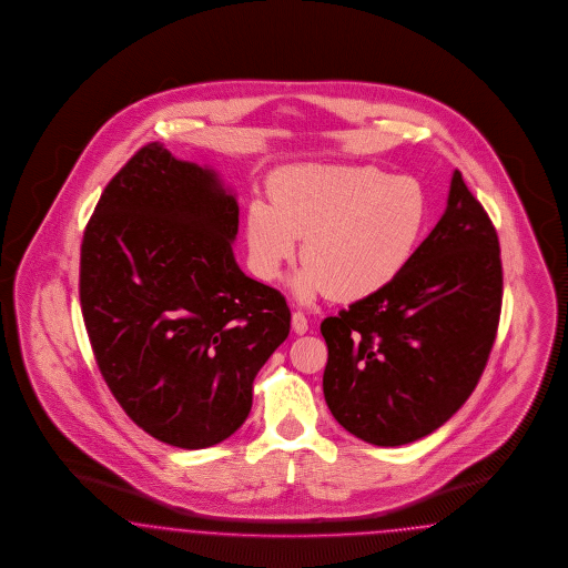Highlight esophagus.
I'll use <instances>...</instances> for the list:
<instances>
[{
    "instance_id": "34e87169",
    "label": "esophagus",
    "mask_w": 568,
    "mask_h": 568,
    "mask_svg": "<svg viewBox=\"0 0 568 568\" xmlns=\"http://www.w3.org/2000/svg\"><path fill=\"white\" fill-rule=\"evenodd\" d=\"M292 327H294L295 334H300V336L308 332V318L304 317V313L295 311L292 315Z\"/></svg>"
}]
</instances>
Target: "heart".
I'll list each match as a JSON object with an SVG mask.
<instances>
[{"mask_svg": "<svg viewBox=\"0 0 568 568\" xmlns=\"http://www.w3.org/2000/svg\"><path fill=\"white\" fill-rule=\"evenodd\" d=\"M432 222V199L414 178L376 166L311 164L278 175L271 204L253 201L245 239L253 273L274 281L295 255L302 302L329 294L364 300L385 290L420 247Z\"/></svg>", "mask_w": 568, "mask_h": 568, "instance_id": "obj_1", "label": "heart"}]
</instances>
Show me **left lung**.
I'll return each mask as SVG.
<instances>
[{
  "mask_svg": "<svg viewBox=\"0 0 568 568\" xmlns=\"http://www.w3.org/2000/svg\"><path fill=\"white\" fill-rule=\"evenodd\" d=\"M500 300L497 230L454 171L448 206L408 266L321 323L323 395L334 418L374 446L439 429L486 367Z\"/></svg>",
  "mask_w": 568,
  "mask_h": 568,
  "instance_id": "8db88e82",
  "label": "left lung"
}]
</instances>
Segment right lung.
<instances>
[{"label":"right lung","instance_id":"add662e5","mask_svg":"<svg viewBox=\"0 0 568 568\" xmlns=\"http://www.w3.org/2000/svg\"><path fill=\"white\" fill-rule=\"evenodd\" d=\"M239 203L215 171L143 145L105 185L82 239L80 304L129 418L185 450L250 416L253 381L290 334L273 287L243 273Z\"/></svg>","mask_w":568,"mask_h":568}]
</instances>
